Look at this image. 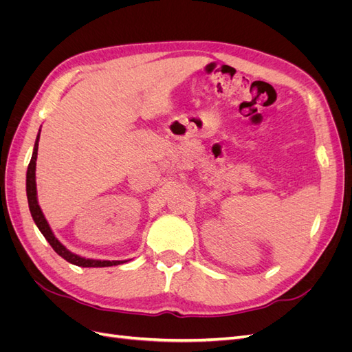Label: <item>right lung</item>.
<instances>
[{"label": "right lung", "mask_w": 352, "mask_h": 352, "mask_svg": "<svg viewBox=\"0 0 352 352\" xmlns=\"http://www.w3.org/2000/svg\"><path fill=\"white\" fill-rule=\"evenodd\" d=\"M41 132V131H39ZM38 142H39V133L36 136L35 141V146H34V154H32L30 163L28 166V173H26V194H28V202H29V210L34 221L36 223L38 229L41 230L42 235L45 236V239L50 242V245L52 247L60 257L65 258L66 261L79 265V267H110V265H117V264H123L124 261H109V260H91V258H83L79 257V255L70 252L69 250H66L65 245H61L60 241L54 236L52 233L48 221L45 220L44 214H42L41 207L38 204L36 199V182H35V170H36V157H38Z\"/></svg>", "instance_id": "obj_1"}]
</instances>
